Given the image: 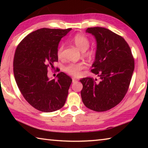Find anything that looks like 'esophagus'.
<instances>
[{"label":"esophagus","instance_id":"1","mask_svg":"<svg viewBox=\"0 0 148 148\" xmlns=\"http://www.w3.org/2000/svg\"><path fill=\"white\" fill-rule=\"evenodd\" d=\"M77 81V79L74 78V77H73V78H72V82H73V83H75V82H76Z\"/></svg>","mask_w":148,"mask_h":148}]
</instances>
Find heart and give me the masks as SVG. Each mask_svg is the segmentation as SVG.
<instances>
[{"label": "heart", "mask_w": 148, "mask_h": 148, "mask_svg": "<svg viewBox=\"0 0 148 148\" xmlns=\"http://www.w3.org/2000/svg\"><path fill=\"white\" fill-rule=\"evenodd\" d=\"M75 45L82 51V55L86 57H93L95 51L92 49H89L90 42L88 38L82 34H76L72 38ZM63 44H60L57 50V56L58 58H61L63 51ZM86 64L84 62H71L64 66V71L70 76L74 77H78L81 74L82 70L86 69Z\"/></svg>", "instance_id": "1"}]
</instances>
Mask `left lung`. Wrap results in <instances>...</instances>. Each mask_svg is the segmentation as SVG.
Instances as JSON below:
<instances>
[{
	"label": "left lung",
	"mask_w": 148,
	"mask_h": 148,
	"mask_svg": "<svg viewBox=\"0 0 148 148\" xmlns=\"http://www.w3.org/2000/svg\"><path fill=\"white\" fill-rule=\"evenodd\" d=\"M97 47L91 72L100 77L80 79L81 97L85 106L96 112H105L121 102L128 91L134 69L131 48L122 36L104 27H89Z\"/></svg>",
	"instance_id": "1"
}]
</instances>
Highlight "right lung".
Segmentation results:
<instances>
[{"label":"right lung","mask_w":148,"mask_h":148,"mask_svg":"<svg viewBox=\"0 0 148 148\" xmlns=\"http://www.w3.org/2000/svg\"><path fill=\"white\" fill-rule=\"evenodd\" d=\"M71 30H36L25 37L15 51L13 66L17 87L25 99L39 111L55 112L66 102L72 78L61 72L57 80H50L47 70L58 61L59 43Z\"/></svg>","instance_id":"1"}]
</instances>
